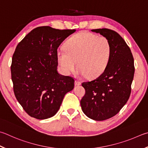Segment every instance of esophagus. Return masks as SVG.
Wrapping results in <instances>:
<instances>
[{"label":"esophagus","instance_id":"34e87169","mask_svg":"<svg viewBox=\"0 0 148 148\" xmlns=\"http://www.w3.org/2000/svg\"><path fill=\"white\" fill-rule=\"evenodd\" d=\"M81 83L82 82L79 81V80H76V81H75V85H81Z\"/></svg>","mask_w":148,"mask_h":148}]
</instances>
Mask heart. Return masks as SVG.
Returning <instances> with one entry per match:
<instances>
[{
  "instance_id": "b5f03b06",
  "label": "heart",
  "mask_w": 148,
  "mask_h": 148,
  "mask_svg": "<svg viewBox=\"0 0 148 148\" xmlns=\"http://www.w3.org/2000/svg\"><path fill=\"white\" fill-rule=\"evenodd\" d=\"M111 52V43L106 37L81 32L65 42L64 50L58 51L57 59L65 74L73 72L77 63L78 76L95 78L106 69Z\"/></svg>"
}]
</instances>
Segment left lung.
I'll use <instances>...</instances> for the list:
<instances>
[{
	"instance_id": "1",
	"label": "left lung",
	"mask_w": 148,
	"mask_h": 148,
	"mask_svg": "<svg viewBox=\"0 0 148 148\" xmlns=\"http://www.w3.org/2000/svg\"><path fill=\"white\" fill-rule=\"evenodd\" d=\"M91 31L109 40L111 52L103 73L92 81L82 83L85 94L80 104L86 116L101 121L115 116L127 103L131 92L135 66L130 47L116 32L107 28Z\"/></svg>"
}]
</instances>
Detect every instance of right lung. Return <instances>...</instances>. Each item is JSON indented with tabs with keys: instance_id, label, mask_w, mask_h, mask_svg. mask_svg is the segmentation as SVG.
<instances>
[{
	"instance_id": "obj_1",
	"label": "right lung",
	"mask_w": 148,
	"mask_h": 148,
	"mask_svg": "<svg viewBox=\"0 0 148 148\" xmlns=\"http://www.w3.org/2000/svg\"><path fill=\"white\" fill-rule=\"evenodd\" d=\"M76 29L40 26L17 45L11 74L13 92L29 116L47 119L57 113L66 93L74 88L72 77L58 72V48Z\"/></svg>"
}]
</instances>
